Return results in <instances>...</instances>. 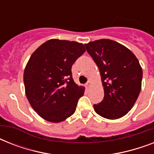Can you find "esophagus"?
Returning a JSON list of instances; mask_svg holds the SVG:
<instances>
[{
    "label": "esophagus",
    "mask_w": 154,
    "mask_h": 154,
    "mask_svg": "<svg viewBox=\"0 0 154 154\" xmlns=\"http://www.w3.org/2000/svg\"><path fill=\"white\" fill-rule=\"evenodd\" d=\"M90 85H91V82H90V81H89V82H87L86 84H85V87H86V89H89V87H90Z\"/></svg>",
    "instance_id": "obj_1"
}]
</instances>
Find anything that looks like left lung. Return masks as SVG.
I'll return each mask as SVG.
<instances>
[{
  "label": "left lung",
  "mask_w": 154,
  "mask_h": 154,
  "mask_svg": "<svg viewBox=\"0 0 154 154\" xmlns=\"http://www.w3.org/2000/svg\"><path fill=\"white\" fill-rule=\"evenodd\" d=\"M87 52L98 66L105 96L95 112L107 119H118L128 113L141 89L142 69L137 58L126 47L109 39L85 44Z\"/></svg>",
  "instance_id": "8db88e82"
}]
</instances>
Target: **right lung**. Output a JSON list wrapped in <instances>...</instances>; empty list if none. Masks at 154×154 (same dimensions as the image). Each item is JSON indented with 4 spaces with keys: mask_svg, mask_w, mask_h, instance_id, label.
I'll return each instance as SVG.
<instances>
[{
    "mask_svg": "<svg viewBox=\"0 0 154 154\" xmlns=\"http://www.w3.org/2000/svg\"><path fill=\"white\" fill-rule=\"evenodd\" d=\"M85 52L82 43L51 39L31 55L24 71L25 94L43 119L58 123L74 113L85 87L75 83L71 69Z\"/></svg>",
    "mask_w": 154,
    "mask_h": 154,
    "instance_id": "obj_1",
    "label": "right lung"
}]
</instances>
